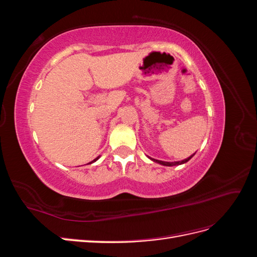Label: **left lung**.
I'll return each instance as SVG.
<instances>
[{
    "instance_id": "1",
    "label": "left lung",
    "mask_w": 257,
    "mask_h": 257,
    "mask_svg": "<svg viewBox=\"0 0 257 257\" xmlns=\"http://www.w3.org/2000/svg\"><path fill=\"white\" fill-rule=\"evenodd\" d=\"M195 154V153H194ZM194 154L193 155H191L190 158H188V159H185V160H183V161H180V162H163V161H159V160H154V159H151L152 161H154V162H157V163H160V164H162V165H164V166H175V165H180V164H184V163H186L188 161H190L193 157H194Z\"/></svg>"
}]
</instances>
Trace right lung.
Returning a JSON list of instances; mask_svg holds the SVG:
<instances>
[{"label":"right lung","mask_w":257,"mask_h":257,"mask_svg":"<svg viewBox=\"0 0 257 257\" xmlns=\"http://www.w3.org/2000/svg\"><path fill=\"white\" fill-rule=\"evenodd\" d=\"M97 159H98V158H96V159H95V160H94V161H92V162H91V163H93V162H95V161H96V160H97ZM91 163H89V164H91Z\"/></svg>","instance_id":"1"}]
</instances>
